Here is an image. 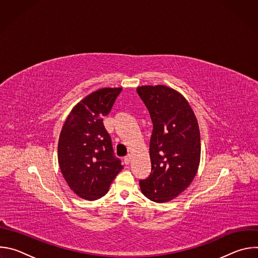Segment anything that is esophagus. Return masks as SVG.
I'll use <instances>...</instances> for the list:
<instances>
[{"mask_svg":"<svg viewBox=\"0 0 258 258\" xmlns=\"http://www.w3.org/2000/svg\"><path fill=\"white\" fill-rule=\"evenodd\" d=\"M131 160H132V157H131V155H127L126 157H124V163H125L126 165H128V164L131 163Z\"/></svg>","mask_w":258,"mask_h":258,"instance_id":"esophagus-1","label":"esophagus"}]
</instances>
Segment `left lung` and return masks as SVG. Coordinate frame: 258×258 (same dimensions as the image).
Returning a JSON list of instances; mask_svg holds the SVG:
<instances>
[{"instance_id": "1", "label": "left lung", "mask_w": 258, "mask_h": 258, "mask_svg": "<svg viewBox=\"0 0 258 258\" xmlns=\"http://www.w3.org/2000/svg\"><path fill=\"white\" fill-rule=\"evenodd\" d=\"M153 123L150 139L151 173L140 179L142 193L151 201L167 202L185 191L200 163L201 143L196 116L188 101L165 86L137 89Z\"/></svg>"}]
</instances>
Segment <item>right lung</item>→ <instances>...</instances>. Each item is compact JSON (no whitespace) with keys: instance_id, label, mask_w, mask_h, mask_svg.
Here are the masks:
<instances>
[{"instance_id":"obj_1","label":"right lung","mask_w":258,"mask_h":258,"mask_svg":"<svg viewBox=\"0 0 258 258\" xmlns=\"http://www.w3.org/2000/svg\"><path fill=\"white\" fill-rule=\"evenodd\" d=\"M121 90L104 88L84 98L71 110L60 133L61 172L69 188L83 199L103 197L123 168L103 124Z\"/></svg>"}]
</instances>
